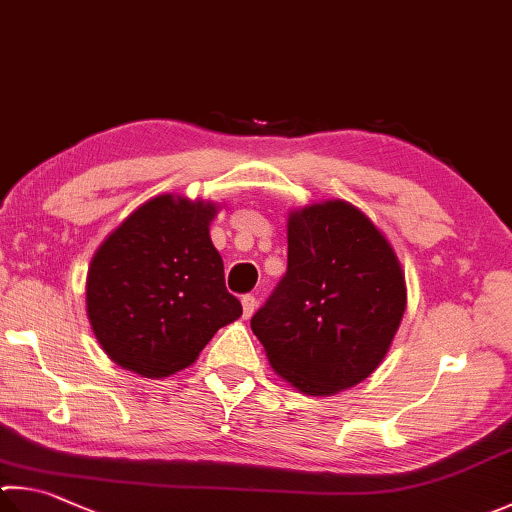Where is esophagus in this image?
<instances>
[{
  "mask_svg": "<svg viewBox=\"0 0 512 512\" xmlns=\"http://www.w3.org/2000/svg\"><path fill=\"white\" fill-rule=\"evenodd\" d=\"M240 303H243V316L245 318H249L254 314V310H256V298L252 296V294H245L243 298H240Z\"/></svg>",
  "mask_w": 512,
  "mask_h": 512,
  "instance_id": "obj_1",
  "label": "esophagus"
}]
</instances>
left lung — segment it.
<instances>
[{"label":"left lung","instance_id":"1","mask_svg":"<svg viewBox=\"0 0 512 512\" xmlns=\"http://www.w3.org/2000/svg\"><path fill=\"white\" fill-rule=\"evenodd\" d=\"M406 303L388 238L350 202L325 200L289 214L287 272L252 330L278 376L325 397L379 368Z\"/></svg>","mask_w":512,"mask_h":512}]
</instances>
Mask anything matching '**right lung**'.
<instances>
[{"label": "right lung", "instance_id": "1", "mask_svg": "<svg viewBox=\"0 0 512 512\" xmlns=\"http://www.w3.org/2000/svg\"><path fill=\"white\" fill-rule=\"evenodd\" d=\"M216 211L214 202L156 196L98 247L86 274V314L120 368L144 379L176 374L243 314L209 238Z\"/></svg>", "mask_w": 512, "mask_h": 512}]
</instances>
